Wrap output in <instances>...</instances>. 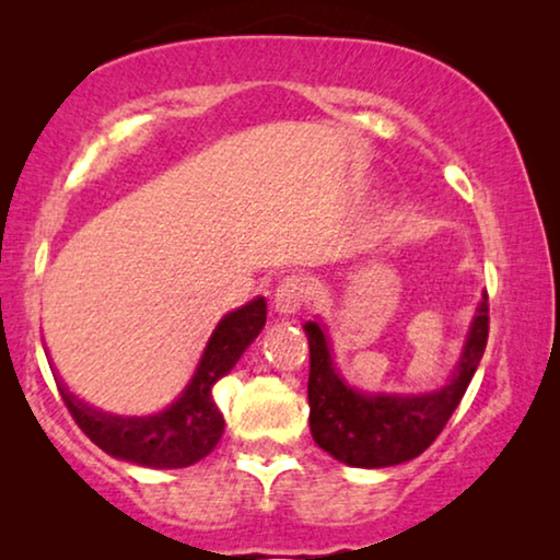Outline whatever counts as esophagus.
<instances>
[{"instance_id":"34e87169","label":"esophagus","mask_w":560,"mask_h":560,"mask_svg":"<svg viewBox=\"0 0 560 560\" xmlns=\"http://www.w3.org/2000/svg\"><path fill=\"white\" fill-rule=\"evenodd\" d=\"M305 282L303 278H298V275H288V278H282L278 282V288H275L272 293V305L275 311L280 313V316H293V313L301 311V305L305 303Z\"/></svg>"}]
</instances>
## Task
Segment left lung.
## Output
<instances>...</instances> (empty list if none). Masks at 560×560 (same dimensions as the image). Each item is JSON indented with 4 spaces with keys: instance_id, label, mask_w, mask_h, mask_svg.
<instances>
[{
    "instance_id": "left-lung-1",
    "label": "left lung",
    "mask_w": 560,
    "mask_h": 560,
    "mask_svg": "<svg viewBox=\"0 0 560 560\" xmlns=\"http://www.w3.org/2000/svg\"><path fill=\"white\" fill-rule=\"evenodd\" d=\"M311 374V435L336 462L357 469L397 466L423 454L454 416L487 347L489 305L481 295L462 357L446 385L428 393H364L336 370L334 349L320 320H305Z\"/></svg>"
}]
</instances>
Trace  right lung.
<instances>
[{
    "instance_id": "right-lung-1",
    "label": "right lung",
    "mask_w": 560,
    "mask_h": 560,
    "mask_svg": "<svg viewBox=\"0 0 560 560\" xmlns=\"http://www.w3.org/2000/svg\"><path fill=\"white\" fill-rule=\"evenodd\" d=\"M267 320L265 298L229 311L213 328L194 377L165 410L152 416H114L79 400L56 374L58 389L83 433L121 462L150 469H183L209 456L224 433V416L213 402V385L234 370Z\"/></svg>"
}]
</instances>
